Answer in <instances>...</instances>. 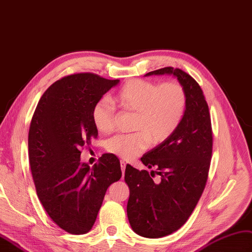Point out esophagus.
I'll return each instance as SVG.
<instances>
[{
    "instance_id": "34e87169",
    "label": "esophagus",
    "mask_w": 252,
    "mask_h": 252,
    "mask_svg": "<svg viewBox=\"0 0 252 252\" xmlns=\"http://www.w3.org/2000/svg\"><path fill=\"white\" fill-rule=\"evenodd\" d=\"M120 166H121V170H122V176H124L125 170H126V163L125 162V160H120Z\"/></svg>"
}]
</instances>
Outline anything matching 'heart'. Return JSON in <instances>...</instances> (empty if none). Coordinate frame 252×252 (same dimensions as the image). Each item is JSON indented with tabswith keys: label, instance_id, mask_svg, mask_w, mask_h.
Instances as JSON below:
<instances>
[{
	"label": "heart",
	"instance_id": "1",
	"mask_svg": "<svg viewBox=\"0 0 252 252\" xmlns=\"http://www.w3.org/2000/svg\"><path fill=\"white\" fill-rule=\"evenodd\" d=\"M126 112L135 113L130 134H118L106 141V150L121 158L131 160L147 150L150 141L163 144L181 125L188 98L183 86L171 81L163 84L135 79L126 82L115 96ZM92 118L102 133L111 132L115 126L113 103L103 98L95 103Z\"/></svg>",
	"mask_w": 252,
	"mask_h": 252
}]
</instances>
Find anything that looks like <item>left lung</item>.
Segmentation results:
<instances>
[{
  "instance_id": "8db88e82",
  "label": "left lung",
  "mask_w": 252,
  "mask_h": 252,
  "mask_svg": "<svg viewBox=\"0 0 252 252\" xmlns=\"http://www.w3.org/2000/svg\"><path fill=\"white\" fill-rule=\"evenodd\" d=\"M169 74L183 86L188 105L181 125L170 138L145 153L141 162L150 173L126 165L125 181L130 189L127 218L134 232L148 238L169 235L191 215L208 180L213 135L208 103L199 84L181 69L165 67L146 76ZM161 177L154 183L150 176Z\"/></svg>"
}]
</instances>
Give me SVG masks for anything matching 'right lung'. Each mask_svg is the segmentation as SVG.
<instances>
[{
  "mask_svg": "<svg viewBox=\"0 0 252 252\" xmlns=\"http://www.w3.org/2000/svg\"><path fill=\"white\" fill-rule=\"evenodd\" d=\"M118 83L94 73L64 76L46 90L32 118L29 158L37 196L71 234L92 230L108 186L122 175L112 153L102 154L93 168L81 162L82 148L98 136L93 108Z\"/></svg>",
  "mask_w": 252,
  "mask_h": 252,
  "instance_id": "add662e5",
  "label": "right lung"
}]
</instances>
